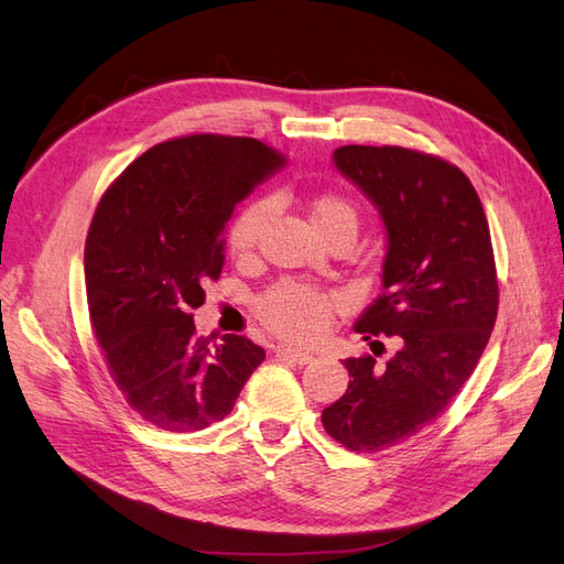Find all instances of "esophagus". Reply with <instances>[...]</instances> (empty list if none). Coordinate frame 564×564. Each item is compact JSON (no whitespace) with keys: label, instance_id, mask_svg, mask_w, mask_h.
I'll return each mask as SVG.
<instances>
[{"label":"esophagus","instance_id":"esophagus-1","mask_svg":"<svg viewBox=\"0 0 564 564\" xmlns=\"http://www.w3.org/2000/svg\"><path fill=\"white\" fill-rule=\"evenodd\" d=\"M276 351V356L279 358H285V360H290V362H297V366H306V362H312L314 360V356L312 354H306V351H297V349H290V347H276L274 349Z\"/></svg>","mask_w":564,"mask_h":564}]
</instances>
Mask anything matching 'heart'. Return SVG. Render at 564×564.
I'll list each match as a JSON object with an SVG mask.
<instances>
[{
  "label": "heart",
  "instance_id": "1",
  "mask_svg": "<svg viewBox=\"0 0 564 564\" xmlns=\"http://www.w3.org/2000/svg\"><path fill=\"white\" fill-rule=\"evenodd\" d=\"M267 215L269 204L256 202L234 217L227 231L231 256L246 258L256 250ZM312 220L325 239L337 231L356 234L358 208L349 196L323 189L312 198ZM337 306L339 297L333 293L300 281H281L256 300V314L271 333L293 341H308L328 328Z\"/></svg>",
  "mask_w": 564,
  "mask_h": 564
}]
</instances>
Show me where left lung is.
<instances>
[{
    "mask_svg": "<svg viewBox=\"0 0 564 564\" xmlns=\"http://www.w3.org/2000/svg\"><path fill=\"white\" fill-rule=\"evenodd\" d=\"M335 166L372 198L389 234L384 293L356 333L398 337L401 349L384 366L370 354L344 360L349 389L321 414L337 443L370 454L433 424L476 370L497 321V264L478 192L454 163L344 144Z\"/></svg>",
    "mask_w": 564,
    "mask_h": 564,
    "instance_id": "1",
    "label": "left lung"
}]
</instances>
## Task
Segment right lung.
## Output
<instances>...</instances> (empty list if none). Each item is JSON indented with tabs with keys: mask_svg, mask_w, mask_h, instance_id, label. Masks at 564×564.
<instances>
[{
	"mask_svg": "<svg viewBox=\"0 0 564 564\" xmlns=\"http://www.w3.org/2000/svg\"><path fill=\"white\" fill-rule=\"evenodd\" d=\"M281 166L256 138L192 133L154 144L100 198L84 248L90 325L126 403L156 429L225 420L264 360L243 335L196 337L192 308L220 279L236 204Z\"/></svg>",
	"mask_w": 564,
	"mask_h": 564,
	"instance_id": "1",
	"label": "right lung"
}]
</instances>
